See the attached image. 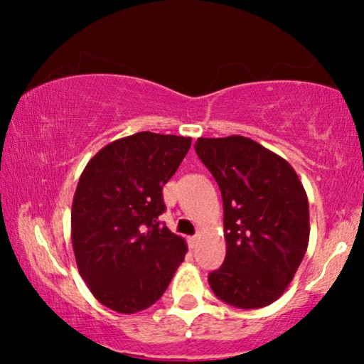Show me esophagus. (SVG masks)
Listing matches in <instances>:
<instances>
[{"label": "esophagus", "mask_w": 364, "mask_h": 364, "mask_svg": "<svg viewBox=\"0 0 364 364\" xmlns=\"http://www.w3.org/2000/svg\"><path fill=\"white\" fill-rule=\"evenodd\" d=\"M198 242H200V235H198V233H197V235H193V237L188 238V247H191L192 250H193V248L198 247Z\"/></svg>", "instance_id": "34e87169"}]
</instances>
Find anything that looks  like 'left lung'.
<instances>
[{
	"instance_id": "8db88e82",
	"label": "left lung",
	"mask_w": 364,
	"mask_h": 364,
	"mask_svg": "<svg viewBox=\"0 0 364 364\" xmlns=\"http://www.w3.org/2000/svg\"><path fill=\"white\" fill-rule=\"evenodd\" d=\"M196 152L223 200L227 255L208 283L232 306L270 305L293 280L310 240L303 183L285 159L248 137H198Z\"/></svg>"
}]
</instances>
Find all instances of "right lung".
<instances>
[{
    "mask_svg": "<svg viewBox=\"0 0 364 364\" xmlns=\"http://www.w3.org/2000/svg\"><path fill=\"white\" fill-rule=\"evenodd\" d=\"M192 139L137 132L102 147L79 177L71 240L79 275L99 303L117 313L142 311L164 295L187 243L161 225L162 187Z\"/></svg>",
    "mask_w": 364,
    "mask_h": 364,
    "instance_id": "obj_1",
    "label": "right lung"
}]
</instances>
